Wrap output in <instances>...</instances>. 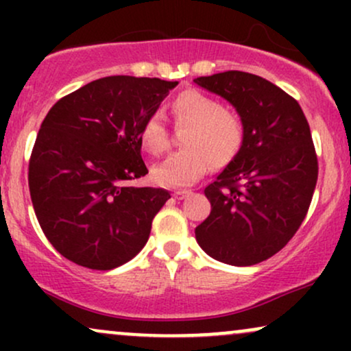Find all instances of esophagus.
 Here are the masks:
<instances>
[{
  "label": "esophagus",
  "instance_id": "obj_1",
  "mask_svg": "<svg viewBox=\"0 0 351 351\" xmlns=\"http://www.w3.org/2000/svg\"><path fill=\"white\" fill-rule=\"evenodd\" d=\"M191 196H193L191 189H178V191L175 193L176 199H189Z\"/></svg>",
  "mask_w": 351,
  "mask_h": 351
}]
</instances>
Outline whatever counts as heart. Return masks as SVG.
<instances>
[{
	"instance_id": "heart-1",
	"label": "heart",
	"mask_w": 351,
	"mask_h": 351,
	"mask_svg": "<svg viewBox=\"0 0 351 351\" xmlns=\"http://www.w3.org/2000/svg\"><path fill=\"white\" fill-rule=\"evenodd\" d=\"M198 145H199V143H198ZM181 156H183V155H181Z\"/></svg>"
}]
</instances>
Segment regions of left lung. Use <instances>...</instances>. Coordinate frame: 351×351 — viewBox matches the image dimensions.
I'll list each match as a JSON object with an SVG mask.
<instances>
[{
  "mask_svg": "<svg viewBox=\"0 0 351 351\" xmlns=\"http://www.w3.org/2000/svg\"><path fill=\"white\" fill-rule=\"evenodd\" d=\"M170 82L110 75L56 102L29 160V193L44 236L60 256L112 271L143 249L170 193L143 186L142 135Z\"/></svg>",
  "mask_w": 351,
  "mask_h": 351,
  "instance_id": "left-lung-1",
  "label": "left lung"
}]
</instances>
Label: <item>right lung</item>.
<instances>
[{"label":"right lung","mask_w":351,"mask_h":351,"mask_svg":"<svg viewBox=\"0 0 351 351\" xmlns=\"http://www.w3.org/2000/svg\"><path fill=\"white\" fill-rule=\"evenodd\" d=\"M241 117L243 142L204 195L211 213L195 229L208 256L252 265L279 252L307 215L318 165L299 104L259 75L228 71L198 77Z\"/></svg>","instance_id":"obj_1"}]
</instances>
